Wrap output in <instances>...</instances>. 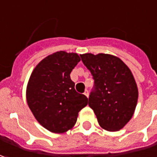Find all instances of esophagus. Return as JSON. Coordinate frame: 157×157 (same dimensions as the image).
Listing matches in <instances>:
<instances>
[{"instance_id": "34e87169", "label": "esophagus", "mask_w": 157, "mask_h": 157, "mask_svg": "<svg viewBox=\"0 0 157 157\" xmlns=\"http://www.w3.org/2000/svg\"><path fill=\"white\" fill-rule=\"evenodd\" d=\"M84 95L88 97H89V91H88V90H85V93H84Z\"/></svg>"}]
</instances>
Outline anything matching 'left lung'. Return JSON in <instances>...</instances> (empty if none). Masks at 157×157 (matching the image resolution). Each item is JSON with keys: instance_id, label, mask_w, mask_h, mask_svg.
<instances>
[{"instance_id": "obj_1", "label": "left lung", "mask_w": 157, "mask_h": 157, "mask_svg": "<svg viewBox=\"0 0 157 157\" xmlns=\"http://www.w3.org/2000/svg\"><path fill=\"white\" fill-rule=\"evenodd\" d=\"M94 79L89 106L99 125L107 131H119L132 117L138 101L133 75L121 59L107 55H81Z\"/></svg>"}]
</instances>
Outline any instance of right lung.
Segmentation results:
<instances>
[{
    "label": "right lung",
    "instance_id": "right-lung-1",
    "mask_svg": "<svg viewBox=\"0 0 157 157\" xmlns=\"http://www.w3.org/2000/svg\"><path fill=\"white\" fill-rule=\"evenodd\" d=\"M79 61L76 53L56 52L36 67L29 79L28 106L37 121L52 132L71 129L78 112L88 104V98L77 92L70 78Z\"/></svg>",
    "mask_w": 157,
    "mask_h": 157
}]
</instances>
